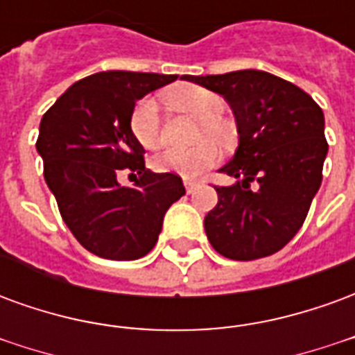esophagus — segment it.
I'll use <instances>...</instances> for the list:
<instances>
[{
    "mask_svg": "<svg viewBox=\"0 0 355 355\" xmlns=\"http://www.w3.org/2000/svg\"><path fill=\"white\" fill-rule=\"evenodd\" d=\"M184 188H186V192L192 193L200 188V182H198V180H192V178H184Z\"/></svg>",
    "mask_w": 355,
    "mask_h": 355,
    "instance_id": "34e87169",
    "label": "esophagus"
}]
</instances>
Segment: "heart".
<instances>
[{
    "label": "heart",
    "mask_w": 355,
    "mask_h": 355,
    "mask_svg": "<svg viewBox=\"0 0 355 355\" xmlns=\"http://www.w3.org/2000/svg\"><path fill=\"white\" fill-rule=\"evenodd\" d=\"M171 104L180 112L203 119L200 127V137L209 139H224L226 127L218 121V116L224 108L223 98L213 91L200 85H178L169 93ZM132 137L144 148H155L159 144V104L154 96L140 98L129 117ZM220 159V152L213 142H203L190 150L169 148L163 150L152 159L155 173H173L184 178L200 177L203 171L216 165Z\"/></svg>",
    "instance_id": "b5f03b06"
}]
</instances>
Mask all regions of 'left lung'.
<instances>
[{"label":"left lung","instance_id":"8db88e82","mask_svg":"<svg viewBox=\"0 0 355 355\" xmlns=\"http://www.w3.org/2000/svg\"><path fill=\"white\" fill-rule=\"evenodd\" d=\"M182 80L223 94L238 125V148L220 167L236 182L215 188L207 239L232 261L277 253L300 230L321 186L329 150L323 112L302 89L262 70Z\"/></svg>","mask_w":355,"mask_h":355}]
</instances>
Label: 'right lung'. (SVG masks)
I'll return each instance as SVG.
<instances>
[{"instance_id": "right-lung-1", "label": "right lung", "mask_w": 355, "mask_h": 355, "mask_svg": "<svg viewBox=\"0 0 355 355\" xmlns=\"http://www.w3.org/2000/svg\"><path fill=\"white\" fill-rule=\"evenodd\" d=\"M178 76L110 70L83 78L51 106L35 142L43 175L66 226L87 251L137 261L157 243L167 209L186 193L182 178L144 167L129 117L137 101ZM121 170L137 172L121 187Z\"/></svg>"}]
</instances>
